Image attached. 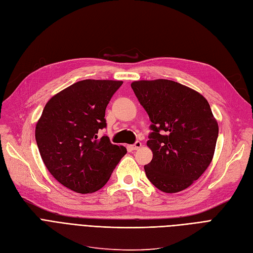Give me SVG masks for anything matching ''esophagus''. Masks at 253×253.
<instances>
[{
	"label": "esophagus",
	"instance_id": "obj_1",
	"mask_svg": "<svg viewBox=\"0 0 253 253\" xmlns=\"http://www.w3.org/2000/svg\"><path fill=\"white\" fill-rule=\"evenodd\" d=\"M130 147H131V149H132V150H137V149H139V148H141L142 147V143L141 142H135L134 143V145H132V146H130Z\"/></svg>",
	"mask_w": 253,
	"mask_h": 253
}]
</instances>
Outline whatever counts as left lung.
Here are the masks:
<instances>
[{
	"mask_svg": "<svg viewBox=\"0 0 253 253\" xmlns=\"http://www.w3.org/2000/svg\"><path fill=\"white\" fill-rule=\"evenodd\" d=\"M131 87L152 122L148 179L165 193L185 190L208 169L216 148L219 127L208 100L167 79L134 81Z\"/></svg>",
	"mask_w": 253,
	"mask_h": 253,
	"instance_id": "obj_1",
	"label": "left lung"
}]
</instances>
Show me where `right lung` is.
Listing matches in <instances>:
<instances>
[{"label": "right lung", "instance_id": "1", "mask_svg": "<svg viewBox=\"0 0 253 253\" xmlns=\"http://www.w3.org/2000/svg\"><path fill=\"white\" fill-rule=\"evenodd\" d=\"M123 84L86 79L72 84L46 103L35 139L46 169L65 188L89 194L103 188L127 150L98 137L106 127L105 109Z\"/></svg>", "mask_w": 253, "mask_h": 253}]
</instances>
